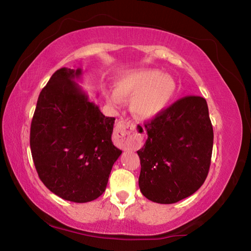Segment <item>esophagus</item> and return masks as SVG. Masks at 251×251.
I'll return each instance as SVG.
<instances>
[{"mask_svg":"<svg viewBox=\"0 0 251 251\" xmlns=\"http://www.w3.org/2000/svg\"><path fill=\"white\" fill-rule=\"evenodd\" d=\"M145 133L144 125L131 120L121 121L116 126L115 141L125 150H136L142 146Z\"/></svg>","mask_w":251,"mask_h":251,"instance_id":"esophagus-1","label":"esophagus"}]
</instances>
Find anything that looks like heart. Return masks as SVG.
Instances as JSON below:
<instances>
[{"instance_id": "b5f03b06", "label": "heart", "mask_w": 251, "mask_h": 251, "mask_svg": "<svg viewBox=\"0 0 251 251\" xmlns=\"http://www.w3.org/2000/svg\"><path fill=\"white\" fill-rule=\"evenodd\" d=\"M176 93V82L171 75L154 69H139L127 72L116 82V92L107 99L121 104L122 97H129L130 109L138 117L151 120L167 107Z\"/></svg>"}]
</instances>
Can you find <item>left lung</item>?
I'll return each mask as SVG.
<instances>
[{
    "mask_svg": "<svg viewBox=\"0 0 251 251\" xmlns=\"http://www.w3.org/2000/svg\"><path fill=\"white\" fill-rule=\"evenodd\" d=\"M148 138L137 151L138 185L147 199L174 203L201 188L210 167L214 130L207 101L178 100L145 125Z\"/></svg>",
    "mask_w": 251,
    "mask_h": 251,
    "instance_id": "obj_1",
    "label": "left lung"
}]
</instances>
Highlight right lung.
<instances>
[{"label":"right lung","instance_id":"right-lung-1","mask_svg":"<svg viewBox=\"0 0 251 251\" xmlns=\"http://www.w3.org/2000/svg\"><path fill=\"white\" fill-rule=\"evenodd\" d=\"M82 70H57L40 93L29 145L42 182L65 201L87 202L105 192L122 151L113 145L115 118L105 117L75 79Z\"/></svg>","mask_w":251,"mask_h":251}]
</instances>
